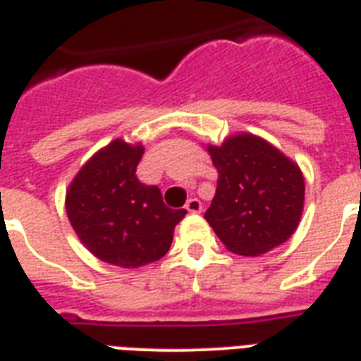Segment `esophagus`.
Wrapping results in <instances>:
<instances>
[{"mask_svg":"<svg viewBox=\"0 0 361 361\" xmlns=\"http://www.w3.org/2000/svg\"><path fill=\"white\" fill-rule=\"evenodd\" d=\"M185 209L189 211V213H195L196 215V213H200L202 211V202L198 200V198H190L185 204Z\"/></svg>","mask_w":361,"mask_h":361,"instance_id":"34e87169","label":"esophagus"}]
</instances>
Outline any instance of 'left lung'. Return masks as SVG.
I'll use <instances>...</instances> for the list:
<instances>
[{"instance_id": "obj_1", "label": "left lung", "mask_w": 361, "mask_h": 361, "mask_svg": "<svg viewBox=\"0 0 361 361\" xmlns=\"http://www.w3.org/2000/svg\"><path fill=\"white\" fill-rule=\"evenodd\" d=\"M219 172L206 221L233 254L257 257L297 231L304 211L300 166L259 135L233 133L206 145Z\"/></svg>"}]
</instances>
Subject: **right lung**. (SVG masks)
Masks as SVG:
<instances>
[{
  "label": "right lung",
  "instance_id": "right-lung-1",
  "mask_svg": "<svg viewBox=\"0 0 361 361\" xmlns=\"http://www.w3.org/2000/svg\"><path fill=\"white\" fill-rule=\"evenodd\" d=\"M142 142L113 139L74 176L64 207L75 235L102 262L139 269L165 256L185 209L165 206L161 190L137 180Z\"/></svg>",
  "mask_w": 361,
  "mask_h": 361
}]
</instances>
